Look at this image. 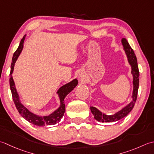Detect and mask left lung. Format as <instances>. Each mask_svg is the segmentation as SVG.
I'll return each instance as SVG.
<instances>
[{
	"mask_svg": "<svg viewBox=\"0 0 154 154\" xmlns=\"http://www.w3.org/2000/svg\"><path fill=\"white\" fill-rule=\"evenodd\" d=\"M121 42L123 46V49L126 54L128 63L131 66V74L132 75V84H133V90H132V100L122 108L120 111L115 113L114 114L106 115L103 114L101 111H100L98 108L94 106H90V110L94 115V117L97 121L100 122H114L121 120L129 114L133 109L135 102L136 101L137 91L139 88V70L138 66H137V62L136 56L134 54L133 49L131 48L129 43L125 38H122Z\"/></svg>",
	"mask_w": 154,
	"mask_h": 154,
	"instance_id": "left-lung-1",
	"label": "left lung"
}]
</instances>
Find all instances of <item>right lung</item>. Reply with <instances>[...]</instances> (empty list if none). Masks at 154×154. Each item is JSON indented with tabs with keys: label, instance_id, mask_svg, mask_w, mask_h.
Wrapping results in <instances>:
<instances>
[{
	"label": "right lung",
	"instance_id": "add662e5",
	"mask_svg": "<svg viewBox=\"0 0 154 154\" xmlns=\"http://www.w3.org/2000/svg\"><path fill=\"white\" fill-rule=\"evenodd\" d=\"M26 34L23 36L22 38L21 41L20 42V45L18 46V48L17 51L14 53L13 57L12 59V63H11V70L10 73V87L11 90L12 95V98H13V101L14 102V104L16 106V108L18 109L19 114L23 116L25 120L29 122L30 123L32 124L37 126H45L46 125H54L56 124H58V122L61 120L62 117L64 116V114L65 112V104H64V99L69 93L72 91L74 88L78 85V80L76 78L72 80L70 82L64 84L62 86H61L58 90L56 94H57L59 100H60V106L59 107L53 112L52 114L48 116H40L34 113L31 112L22 103L20 96L18 95V92L16 88L15 83L12 78V73H13L14 67L16 62H17L18 56H20V53L23 51V46H24V42L25 40V37H26Z\"/></svg>",
	"mask_w": 154,
	"mask_h": 154
}]
</instances>
